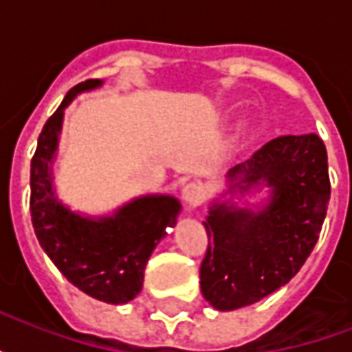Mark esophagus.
Segmentation results:
<instances>
[{
	"label": "esophagus",
	"instance_id": "34e87169",
	"mask_svg": "<svg viewBox=\"0 0 352 352\" xmlns=\"http://www.w3.org/2000/svg\"><path fill=\"white\" fill-rule=\"evenodd\" d=\"M181 196H183L184 206L188 207V209H196V207L204 204V199H206V190H204L201 184L188 183L183 186Z\"/></svg>",
	"mask_w": 352,
	"mask_h": 352
}]
</instances>
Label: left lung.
I'll return each instance as SVG.
<instances>
[{
	"mask_svg": "<svg viewBox=\"0 0 352 352\" xmlns=\"http://www.w3.org/2000/svg\"><path fill=\"white\" fill-rule=\"evenodd\" d=\"M228 177L236 181L230 190L265 181L273 198L256 213L214 204L204 222L209 245L199 285L204 298L221 311L258 302L300 272L330 199L328 156L317 133L272 139Z\"/></svg>",
	"mask_w": 352,
	"mask_h": 352,
	"instance_id": "1",
	"label": "left lung"
}]
</instances>
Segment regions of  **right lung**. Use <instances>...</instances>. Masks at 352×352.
Returning <instances> with one entry per match:
<instances>
[{"instance_id":"add662e5","label":"right lung","mask_w":352,"mask_h":352,"mask_svg":"<svg viewBox=\"0 0 352 352\" xmlns=\"http://www.w3.org/2000/svg\"><path fill=\"white\" fill-rule=\"evenodd\" d=\"M88 79L65 94L43 126L30 169V213L43 251L65 279L100 302L126 303L143 287V272L154 247L173 228L181 206L171 196H146L122 207L115 217L88 221L54 198L50 162L58 146L64 109L82 90L100 87Z\"/></svg>"}]
</instances>
